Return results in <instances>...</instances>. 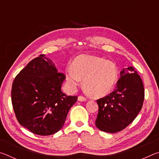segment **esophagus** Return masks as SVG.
<instances>
[{"mask_svg":"<svg viewBox=\"0 0 159 159\" xmlns=\"http://www.w3.org/2000/svg\"><path fill=\"white\" fill-rule=\"evenodd\" d=\"M78 99H79V101H80V102H84V101L87 100V99H86L85 98H84V97H83V96H81V95L79 96V98H78Z\"/></svg>","mask_w":159,"mask_h":159,"instance_id":"obj_1","label":"esophagus"}]
</instances>
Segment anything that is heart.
Segmentation results:
<instances>
[{
    "mask_svg": "<svg viewBox=\"0 0 159 159\" xmlns=\"http://www.w3.org/2000/svg\"><path fill=\"white\" fill-rule=\"evenodd\" d=\"M118 69L114 63L95 56L82 55L75 59L72 66L66 69L70 85L76 88L82 79L86 92L95 98L111 93L118 80Z\"/></svg>",
    "mask_w": 159,
    "mask_h": 159,
    "instance_id": "obj_1",
    "label": "heart"
}]
</instances>
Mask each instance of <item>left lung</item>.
<instances>
[{
	"label": "left lung",
	"instance_id": "8db88e82",
	"mask_svg": "<svg viewBox=\"0 0 159 159\" xmlns=\"http://www.w3.org/2000/svg\"><path fill=\"white\" fill-rule=\"evenodd\" d=\"M120 74L115 90L97 100L99 111L95 125L106 133H114L125 129L143 105L144 89L138 71L130 66L123 69Z\"/></svg>",
	"mask_w": 159,
	"mask_h": 159
}]
</instances>
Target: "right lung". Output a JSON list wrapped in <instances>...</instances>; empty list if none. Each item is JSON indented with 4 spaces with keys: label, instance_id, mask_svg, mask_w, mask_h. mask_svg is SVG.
<instances>
[{
    "label": "right lung",
    "instance_id": "right-lung-1",
    "mask_svg": "<svg viewBox=\"0 0 159 159\" xmlns=\"http://www.w3.org/2000/svg\"><path fill=\"white\" fill-rule=\"evenodd\" d=\"M65 77L43 54L21 70L11 91L12 107L21 125L43 136L57 133L63 127L70 108L78 99L61 91Z\"/></svg>",
    "mask_w": 159,
    "mask_h": 159
}]
</instances>
